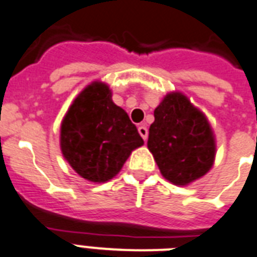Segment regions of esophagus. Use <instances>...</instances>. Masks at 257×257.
Wrapping results in <instances>:
<instances>
[{
	"mask_svg": "<svg viewBox=\"0 0 257 257\" xmlns=\"http://www.w3.org/2000/svg\"><path fill=\"white\" fill-rule=\"evenodd\" d=\"M139 133H140V136H141V137H143L144 140H147L148 139V128L147 126H145V125H140L139 126Z\"/></svg>",
	"mask_w": 257,
	"mask_h": 257,
	"instance_id": "obj_1",
	"label": "esophagus"
}]
</instances>
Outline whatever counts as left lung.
<instances>
[{"label":"left lung","mask_w":257,"mask_h":257,"mask_svg":"<svg viewBox=\"0 0 257 257\" xmlns=\"http://www.w3.org/2000/svg\"><path fill=\"white\" fill-rule=\"evenodd\" d=\"M148 148L162 176L187 185L211 169L215 141L207 118L182 93H169L154 109Z\"/></svg>","instance_id":"obj_1"}]
</instances>
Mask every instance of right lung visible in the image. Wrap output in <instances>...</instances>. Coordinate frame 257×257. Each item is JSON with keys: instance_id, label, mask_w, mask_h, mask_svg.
I'll return each mask as SVG.
<instances>
[{"instance_id": "obj_1", "label": "right lung", "mask_w": 257, "mask_h": 257, "mask_svg": "<svg viewBox=\"0 0 257 257\" xmlns=\"http://www.w3.org/2000/svg\"><path fill=\"white\" fill-rule=\"evenodd\" d=\"M144 140L108 85L95 81L74 100L60 128V148L75 172L92 182L113 178Z\"/></svg>"}]
</instances>
